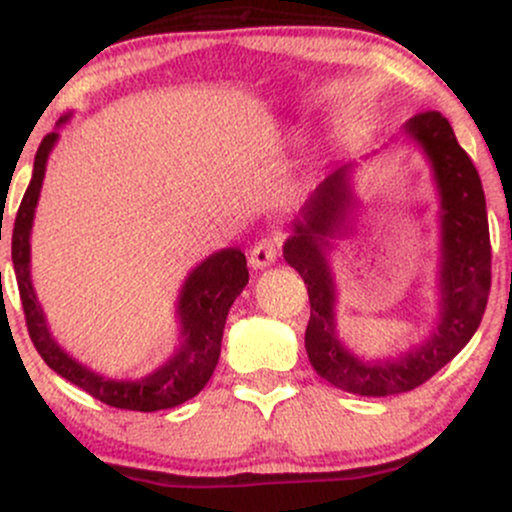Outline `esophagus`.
Masks as SVG:
<instances>
[{
	"mask_svg": "<svg viewBox=\"0 0 512 512\" xmlns=\"http://www.w3.org/2000/svg\"><path fill=\"white\" fill-rule=\"evenodd\" d=\"M279 257V238H262L255 248L250 250V267L264 269L276 262Z\"/></svg>",
	"mask_w": 512,
	"mask_h": 512,
	"instance_id": "esophagus-1",
	"label": "esophagus"
}]
</instances>
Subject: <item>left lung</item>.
Segmentation results:
<instances>
[{
	"label": "left lung",
	"instance_id": "left-lung-1",
	"mask_svg": "<svg viewBox=\"0 0 512 512\" xmlns=\"http://www.w3.org/2000/svg\"><path fill=\"white\" fill-rule=\"evenodd\" d=\"M402 134L424 154L438 192L436 317L414 349L390 361H363L339 339L337 284L327 255L332 240L349 231L356 211V161L344 163L315 187L284 243V260L308 286L305 351L310 363L327 383L363 397L409 392L436 375L474 337L491 289L489 219L472 158L457 144L450 122L436 110L411 117Z\"/></svg>",
	"mask_w": 512,
	"mask_h": 512
}]
</instances>
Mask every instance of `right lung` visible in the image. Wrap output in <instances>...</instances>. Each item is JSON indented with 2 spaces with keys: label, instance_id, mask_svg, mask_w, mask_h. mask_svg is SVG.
<instances>
[{
  "label": "right lung",
  "instance_id": "right-lung-1",
  "mask_svg": "<svg viewBox=\"0 0 512 512\" xmlns=\"http://www.w3.org/2000/svg\"><path fill=\"white\" fill-rule=\"evenodd\" d=\"M72 113L57 120V127L67 125ZM60 134L50 132L38 146L33 163V178L21 199L11 231V262H14L16 284H19L23 313H26L28 334L43 361L62 375L64 380L81 387L91 397L101 399L115 409L129 411H161L187 402L209 383L221 356L223 327L228 310L248 284V262L238 248H226L209 255L192 269L182 281L175 305L178 317V339L166 361L139 380H115L98 370L84 366L79 358L64 351L55 334L50 332L48 317L35 296L31 279V231L43 190L45 168ZM2 240V236H0Z\"/></svg>",
  "mask_w": 512,
  "mask_h": 512
}]
</instances>
